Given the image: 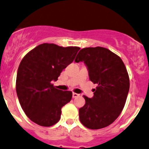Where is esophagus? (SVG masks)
Wrapping results in <instances>:
<instances>
[{
    "label": "esophagus",
    "instance_id": "34e87169",
    "mask_svg": "<svg viewBox=\"0 0 149 149\" xmlns=\"http://www.w3.org/2000/svg\"><path fill=\"white\" fill-rule=\"evenodd\" d=\"M80 96V95L79 94H77V93H75V92H73V98H76Z\"/></svg>",
    "mask_w": 149,
    "mask_h": 149
}]
</instances>
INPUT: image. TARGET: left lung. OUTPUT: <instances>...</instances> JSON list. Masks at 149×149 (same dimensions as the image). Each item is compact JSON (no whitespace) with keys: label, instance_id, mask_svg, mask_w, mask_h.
<instances>
[{"label":"left lung","instance_id":"left-lung-1","mask_svg":"<svg viewBox=\"0 0 149 149\" xmlns=\"http://www.w3.org/2000/svg\"><path fill=\"white\" fill-rule=\"evenodd\" d=\"M75 62H84L90 81L97 84L92 98L84 96L80 122L92 130L108 127L120 115L129 92V75L123 61L108 49L97 47L81 49Z\"/></svg>","mask_w":149,"mask_h":149}]
</instances>
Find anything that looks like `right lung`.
Returning a JSON list of instances; mask_svg holds the SVG:
<instances>
[{"mask_svg": "<svg viewBox=\"0 0 149 149\" xmlns=\"http://www.w3.org/2000/svg\"><path fill=\"white\" fill-rule=\"evenodd\" d=\"M79 49L42 44L23 57L17 70L16 91L22 108L32 122L43 127L59 122L62 108L71 100L73 94L56 89L52 82L58 79Z\"/></svg>", "mask_w": 149, "mask_h": 149, "instance_id": "1", "label": "right lung"}]
</instances>
